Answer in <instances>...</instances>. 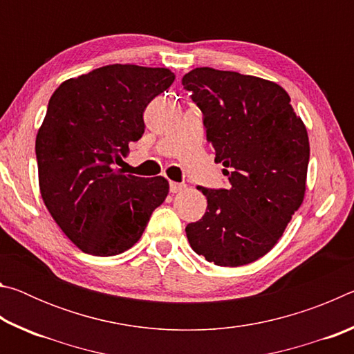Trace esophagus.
<instances>
[{
  "instance_id": "34e87169",
  "label": "esophagus",
  "mask_w": 354,
  "mask_h": 354,
  "mask_svg": "<svg viewBox=\"0 0 354 354\" xmlns=\"http://www.w3.org/2000/svg\"><path fill=\"white\" fill-rule=\"evenodd\" d=\"M185 189V184L183 183H170V192L171 194H179V192H183Z\"/></svg>"
}]
</instances>
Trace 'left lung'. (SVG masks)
I'll list each match as a JSON object with an SVG mask.
<instances>
[{
	"mask_svg": "<svg viewBox=\"0 0 354 354\" xmlns=\"http://www.w3.org/2000/svg\"><path fill=\"white\" fill-rule=\"evenodd\" d=\"M183 86L203 113L227 189L198 190L201 220L185 226L192 250L221 267L254 262L270 251L306 190L308 131L283 87L261 77L200 67Z\"/></svg>",
	"mask_w": 354,
	"mask_h": 354,
	"instance_id": "left-lung-1",
	"label": "left lung"
}]
</instances>
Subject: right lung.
I'll list each match as a JSON object with an SVG mask.
<instances>
[{
    "label": "right lung",
    "instance_id": "1",
    "mask_svg": "<svg viewBox=\"0 0 354 354\" xmlns=\"http://www.w3.org/2000/svg\"><path fill=\"white\" fill-rule=\"evenodd\" d=\"M173 81L169 68L113 64L71 77L51 95L35 139L40 194L84 253L129 250L169 194L165 178L124 175L117 165L145 131V107Z\"/></svg>",
    "mask_w": 354,
    "mask_h": 354
}]
</instances>
